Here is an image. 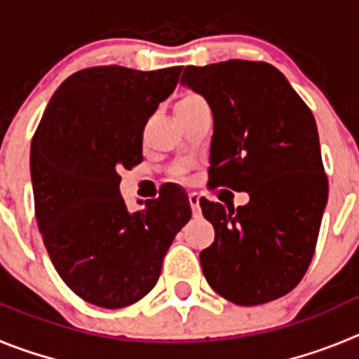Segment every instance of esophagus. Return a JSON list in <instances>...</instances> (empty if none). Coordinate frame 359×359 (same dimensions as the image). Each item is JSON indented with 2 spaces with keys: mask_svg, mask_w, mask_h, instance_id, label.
I'll use <instances>...</instances> for the list:
<instances>
[{
  "mask_svg": "<svg viewBox=\"0 0 359 359\" xmlns=\"http://www.w3.org/2000/svg\"><path fill=\"white\" fill-rule=\"evenodd\" d=\"M189 203H190V208H192V214L194 215L201 214V208H199V196L196 194V192H190Z\"/></svg>",
  "mask_w": 359,
  "mask_h": 359,
  "instance_id": "34e87169",
  "label": "esophagus"
}]
</instances>
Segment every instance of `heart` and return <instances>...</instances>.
<instances>
[{
	"instance_id": "b5f03b06",
	"label": "heart",
	"mask_w": 359,
	"mask_h": 359,
	"mask_svg": "<svg viewBox=\"0 0 359 359\" xmlns=\"http://www.w3.org/2000/svg\"><path fill=\"white\" fill-rule=\"evenodd\" d=\"M199 98H201V97H198V95H189V97L182 98V100H180V104H187V102H194V100H199Z\"/></svg>"
}]
</instances>
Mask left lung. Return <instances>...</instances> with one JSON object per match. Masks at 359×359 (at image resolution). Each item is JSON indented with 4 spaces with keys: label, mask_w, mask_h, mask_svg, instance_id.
I'll return each instance as SVG.
<instances>
[{
    "label": "left lung",
    "mask_w": 359,
    "mask_h": 359,
    "mask_svg": "<svg viewBox=\"0 0 359 359\" xmlns=\"http://www.w3.org/2000/svg\"><path fill=\"white\" fill-rule=\"evenodd\" d=\"M182 84L214 115L208 183L250 196L237 208L199 201L215 230L199 255L205 278L237 306L284 297L309 268L327 205L315 116L268 62L187 66Z\"/></svg>",
    "instance_id": "1"
}]
</instances>
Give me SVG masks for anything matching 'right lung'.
Listing matches in <instances>:
<instances>
[{"label":"right lung","instance_id":"obj_1","mask_svg":"<svg viewBox=\"0 0 359 359\" xmlns=\"http://www.w3.org/2000/svg\"><path fill=\"white\" fill-rule=\"evenodd\" d=\"M182 69L95 66L73 73L50 98L32 138L44 246L66 286L93 306L118 309L144 298L192 215L189 196L176 185L136 212L120 196L118 170L142 163L145 123Z\"/></svg>","mask_w":359,"mask_h":359}]
</instances>
